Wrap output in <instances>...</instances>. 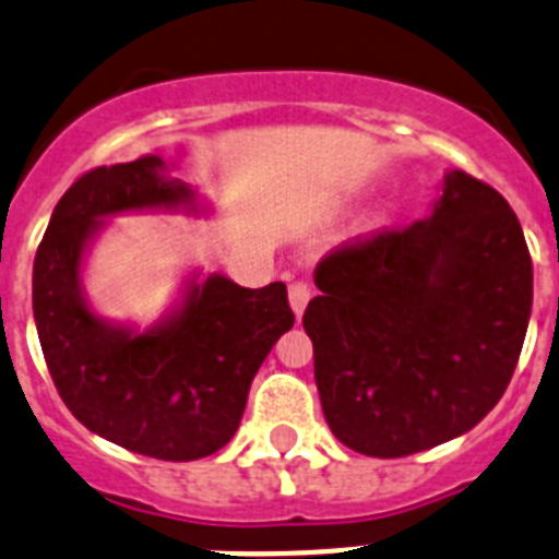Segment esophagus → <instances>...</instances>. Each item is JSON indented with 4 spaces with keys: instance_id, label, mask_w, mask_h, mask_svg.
I'll list each match as a JSON object with an SVG mask.
<instances>
[{
    "instance_id": "34e87169",
    "label": "esophagus",
    "mask_w": 559,
    "mask_h": 559,
    "mask_svg": "<svg viewBox=\"0 0 559 559\" xmlns=\"http://www.w3.org/2000/svg\"><path fill=\"white\" fill-rule=\"evenodd\" d=\"M310 294H313V290H310V285L307 283H290L288 299H290V310L296 313V319H301V313H305L307 301H310Z\"/></svg>"
}]
</instances>
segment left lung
Masks as SVG:
<instances>
[{
	"instance_id": "left-lung-1",
	"label": "left lung",
	"mask_w": 559,
	"mask_h": 559,
	"mask_svg": "<svg viewBox=\"0 0 559 559\" xmlns=\"http://www.w3.org/2000/svg\"><path fill=\"white\" fill-rule=\"evenodd\" d=\"M305 310L332 435L407 457L477 427L524 346L532 258L499 191L447 171L429 216L316 265Z\"/></svg>"
}]
</instances>
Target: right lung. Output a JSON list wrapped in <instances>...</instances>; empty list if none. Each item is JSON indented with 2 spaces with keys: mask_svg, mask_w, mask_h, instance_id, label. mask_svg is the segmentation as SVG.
<instances>
[{
  "mask_svg": "<svg viewBox=\"0 0 559 559\" xmlns=\"http://www.w3.org/2000/svg\"><path fill=\"white\" fill-rule=\"evenodd\" d=\"M210 210L160 155H143L82 174L35 254V330L60 399L91 432L143 457L188 463L227 447L254 373L294 326L283 283L252 290L202 269L143 330L96 310L85 265L110 218Z\"/></svg>",
  "mask_w": 559,
  "mask_h": 559,
  "instance_id": "1",
  "label": "right lung"
}]
</instances>
